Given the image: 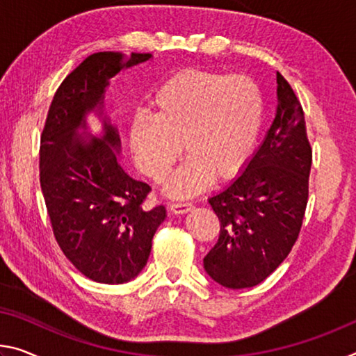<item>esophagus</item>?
<instances>
[{"label":"esophagus","mask_w":356,"mask_h":356,"mask_svg":"<svg viewBox=\"0 0 356 356\" xmlns=\"http://www.w3.org/2000/svg\"><path fill=\"white\" fill-rule=\"evenodd\" d=\"M169 209H171L174 213H187L193 209V204L188 201H176L169 204Z\"/></svg>","instance_id":"1"}]
</instances>
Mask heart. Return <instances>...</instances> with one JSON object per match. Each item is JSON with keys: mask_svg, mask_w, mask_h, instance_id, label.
Returning a JSON list of instances; mask_svg holds the SVG:
<instances>
[{"mask_svg": "<svg viewBox=\"0 0 356 356\" xmlns=\"http://www.w3.org/2000/svg\"><path fill=\"white\" fill-rule=\"evenodd\" d=\"M154 114H138L129 127V149L138 168L163 182L171 196H187L211 179L227 180L249 165L264 120V95L252 77L187 70L163 83L152 101Z\"/></svg>", "mask_w": 356, "mask_h": 356, "instance_id": "heart-1", "label": "heart"}]
</instances>
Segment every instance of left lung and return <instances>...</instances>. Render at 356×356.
Wrapping results in <instances>:
<instances>
[{
  "instance_id": "8db88e82",
  "label": "left lung",
  "mask_w": 356,
  "mask_h": 356,
  "mask_svg": "<svg viewBox=\"0 0 356 356\" xmlns=\"http://www.w3.org/2000/svg\"><path fill=\"white\" fill-rule=\"evenodd\" d=\"M277 112L245 171L209 198L220 220L204 269L217 284L255 286L289 257L309 198L312 149L300 99L277 72Z\"/></svg>"
}]
</instances>
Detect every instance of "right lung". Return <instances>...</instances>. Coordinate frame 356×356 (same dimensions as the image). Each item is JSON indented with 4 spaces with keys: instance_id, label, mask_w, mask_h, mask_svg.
Masks as SVG:
<instances>
[{
    "instance_id": "1",
    "label": "right lung",
    "mask_w": 356,
    "mask_h": 356,
    "mask_svg": "<svg viewBox=\"0 0 356 356\" xmlns=\"http://www.w3.org/2000/svg\"><path fill=\"white\" fill-rule=\"evenodd\" d=\"M150 56H87L56 88L41 134L39 182L54 236L76 269L99 284H125L143 270L166 209L144 207L152 188L118 165L115 127L104 122L101 139L77 136V128L87 112L101 109L112 77Z\"/></svg>"
}]
</instances>
